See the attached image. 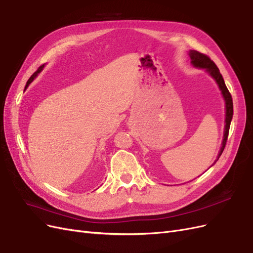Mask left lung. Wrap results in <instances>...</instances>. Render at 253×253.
<instances>
[{
	"mask_svg": "<svg viewBox=\"0 0 253 253\" xmlns=\"http://www.w3.org/2000/svg\"><path fill=\"white\" fill-rule=\"evenodd\" d=\"M189 56L191 59V63H192L193 66L198 67V68H204V70H206V72L208 73L214 80H215V82L217 83V85L221 91V95H223V97H224L225 103H226V119H225L226 125H225V131H224V139H223V142H221V148L218 153L217 159L213 163V165H214L218 160L219 156L221 155V153H223L227 139H228L229 128H230V124H231L232 116H233L232 97H231V94L229 93V90L225 84V81L223 79V76H221V74L219 73L218 67L208 56H206V55H204V53H202L200 51H196V50H190Z\"/></svg>",
	"mask_w": 253,
	"mask_h": 253,
	"instance_id": "obj_1",
	"label": "left lung"
}]
</instances>
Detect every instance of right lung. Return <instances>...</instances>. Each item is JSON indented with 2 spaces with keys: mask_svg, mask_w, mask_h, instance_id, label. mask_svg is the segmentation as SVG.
<instances>
[{
  "mask_svg": "<svg viewBox=\"0 0 253 253\" xmlns=\"http://www.w3.org/2000/svg\"><path fill=\"white\" fill-rule=\"evenodd\" d=\"M43 67H44V64H43V65H41L39 68H38V71H37V72H35V73L33 74L32 77H30V78L28 79V81H27V83H26V85H25V88H27V86L29 85V84L32 83V82H33V80H34V79L37 77V75L39 74V73H40V72L43 70Z\"/></svg>",
  "mask_w": 253,
  "mask_h": 253,
  "instance_id": "1",
  "label": "right lung"
}]
</instances>
